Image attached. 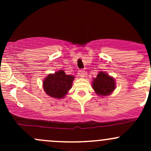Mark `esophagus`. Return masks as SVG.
I'll return each mask as SVG.
<instances>
[{"instance_id":"1","label":"esophagus","mask_w":151,"mask_h":151,"mask_svg":"<svg viewBox=\"0 0 151 151\" xmlns=\"http://www.w3.org/2000/svg\"><path fill=\"white\" fill-rule=\"evenodd\" d=\"M78 74H79V76H80V77H84L85 74H86V72H85L84 69H80L78 71Z\"/></svg>"}]
</instances>
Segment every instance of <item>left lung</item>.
<instances>
[{"instance_id": "obj_1", "label": "left lung", "mask_w": 151, "mask_h": 151, "mask_svg": "<svg viewBox=\"0 0 151 151\" xmlns=\"http://www.w3.org/2000/svg\"><path fill=\"white\" fill-rule=\"evenodd\" d=\"M92 85L96 93L101 96L109 95L115 88V80L102 71L99 72L96 78L93 79Z\"/></svg>"}]
</instances>
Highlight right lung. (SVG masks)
Masks as SVG:
<instances>
[{"label": "right lung", "instance_id": "obj_1", "mask_svg": "<svg viewBox=\"0 0 151 151\" xmlns=\"http://www.w3.org/2000/svg\"><path fill=\"white\" fill-rule=\"evenodd\" d=\"M74 77L66 75L62 70L49 74L43 83L44 89L47 95L52 98L61 99L71 88Z\"/></svg>", "mask_w": 151, "mask_h": 151}]
</instances>
